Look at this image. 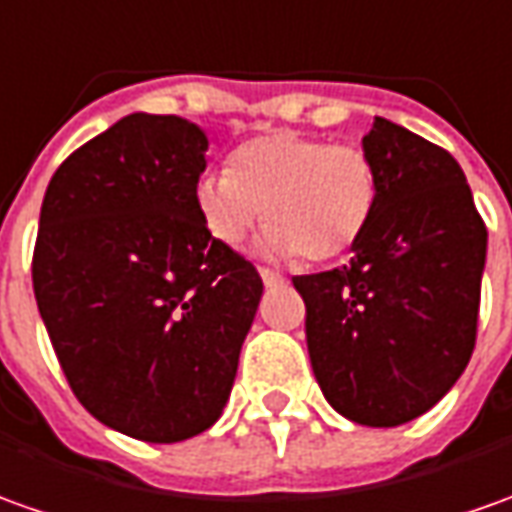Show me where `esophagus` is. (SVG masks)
Here are the masks:
<instances>
[{
  "mask_svg": "<svg viewBox=\"0 0 512 512\" xmlns=\"http://www.w3.org/2000/svg\"><path fill=\"white\" fill-rule=\"evenodd\" d=\"M260 280L266 288H277V285H283V277L277 274V271H269V269H260Z\"/></svg>",
  "mask_w": 512,
  "mask_h": 512,
  "instance_id": "1",
  "label": "esophagus"
}]
</instances>
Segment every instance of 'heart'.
Listing matches in <instances>:
<instances>
[{"mask_svg": "<svg viewBox=\"0 0 512 512\" xmlns=\"http://www.w3.org/2000/svg\"><path fill=\"white\" fill-rule=\"evenodd\" d=\"M378 168L361 145H333L300 131L243 142L229 173L196 187V210L212 241L238 246L260 224L257 252L271 260L333 263L367 232L378 207Z\"/></svg>", "mask_w": 512, "mask_h": 512, "instance_id": "1", "label": "heart"}]
</instances>
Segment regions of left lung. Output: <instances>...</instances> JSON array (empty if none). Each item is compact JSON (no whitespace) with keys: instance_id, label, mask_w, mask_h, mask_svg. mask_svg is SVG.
I'll use <instances>...</instances> for the list:
<instances>
[{"instance_id":"left-lung-1","label":"left lung","mask_w":512,"mask_h":512,"mask_svg":"<svg viewBox=\"0 0 512 512\" xmlns=\"http://www.w3.org/2000/svg\"><path fill=\"white\" fill-rule=\"evenodd\" d=\"M361 148L378 207L342 269L294 277L316 381L347 420L389 429L429 412L474 353L488 229L457 159L375 117Z\"/></svg>"}]
</instances>
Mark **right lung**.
Returning a JSON list of instances; mask_svg holds the SVG:
<instances>
[{"label":"right lung","mask_w":512,"mask_h":512,"mask_svg":"<svg viewBox=\"0 0 512 512\" xmlns=\"http://www.w3.org/2000/svg\"><path fill=\"white\" fill-rule=\"evenodd\" d=\"M210 139L176 114H128L55 170L33 255L38 314L78 401L145 443L221 417L263 297L249 260L196 210Z\"/></svg>","instance_id":"add662e5"}]
</instances>
